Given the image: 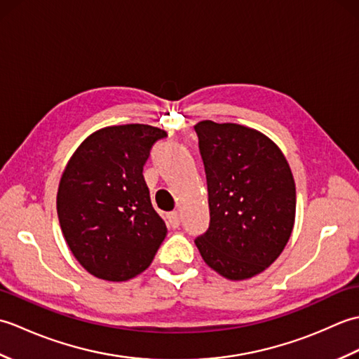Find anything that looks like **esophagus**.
<instances>
[{
  "label": "esophagus",
  "mask_w": 359,
  "mask_h": 359,
  "mask_svg": "<svg viewBox=\"0 0 359 359\" xmlns=\"http://www.w3.org/2000/svg\"><path fill=\"white\" fill-rule=\"evenodd\" d=\"M168 220H170V225L172 228H179V225H180V216H179L177 211L170 212V215H168Z\"/></svg>",
  "instance_id": "1"
}]
</instances>
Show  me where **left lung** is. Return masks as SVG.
Returning <instances> with one entry per match:
<instances>
[{
    "instance_id": "obj_1",
    "label": "left lung",
    "mask_w": 359,
    "mask_h": 359,
    "mask_svg": "<svg viewBox=\"0 0 359 359\" xmlns=\"http://www.w3.org/2000/svg\"><path fill=\"white\" fill-rule=\"evenodd\" d=\"M194 129L210 207V226L194 241L196 247L220 276L250 279L276 261L292 236V170L278 144L257 129L211 120Z\"/></svg>"
}]
</instances>
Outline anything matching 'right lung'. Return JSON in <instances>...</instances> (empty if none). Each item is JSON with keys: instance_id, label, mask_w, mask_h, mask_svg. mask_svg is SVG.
<instances>
[{"instance_id": "1", "label": "right lung", "mask_w": 359, "mask_h": 359, "mask_svg": "<svg viewBox=\"0 0 359 359\" xmlns=\"http://www.w3.org/2000/svg\"><path fill=\"white\" fill-rule=\"evenodd\" d=\"M166 131L106 126L75 149L57 193L60 226L71 253L93 276L123 282L151 265L168 233L143 180L149 149Z\"/></svg>"}]
</instances>
